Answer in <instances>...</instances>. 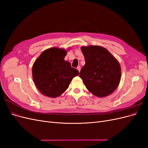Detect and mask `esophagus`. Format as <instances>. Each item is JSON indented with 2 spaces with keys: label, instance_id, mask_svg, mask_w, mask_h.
<instances>
[{
  "label": "esophagus",
  "instance_id": "esophagus-1",
  "mask_svg": "<svg viewBox=\"0 0 148 148\" xmlns=\"http://www.w3.org/2000/svg\"><path fill=\"white\" fill-rule=\"evenodd\" d=\"M77 70L79 71V72L80 70H81V66H78L77 67Z\"/></svg>",
  "mask_w": 148,
  "mask_h": 148
}]
</instances>
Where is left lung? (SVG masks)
<instances>
[{
  "label": "left lung",
  "instance_id": "left-lung-1",
  "mask_svg": "<svg viewBox=\"0 0 148 148\" xmlns=\"http://www.w3.org/2000/svg\"><path fill=\"white\" fill-rule=\"evenodd\" d=\"M85 65L80 71L81 78L89 91L97 97L110 95L118 87L121 79L119 62L104 47H82Z\"/></svg>",
  "mask_w": 148,
  "mask_h": 148
}]
</instances>
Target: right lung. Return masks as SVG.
<instances>
[{
	"instance_id": "obj_1",
	"label": "right lung",
	"mask_w": 148,
	"mask_h": 148,
	"mask_svg": "<svg viewBox=\"0 0 148 148\" xmlns=\"http://www.w3.org/2000/svg\"><path fill=\"white\" fill-rule=\"evenodd\" d=\"M64 49L52 47L43 51L33 65L34 82L42 95L50 97L60 96L69 88L72 79L79 75L64 58Z\"/></svg>"
}]
</instances>
